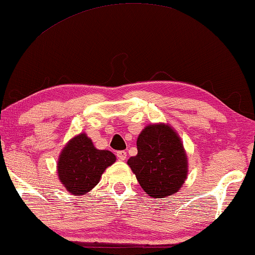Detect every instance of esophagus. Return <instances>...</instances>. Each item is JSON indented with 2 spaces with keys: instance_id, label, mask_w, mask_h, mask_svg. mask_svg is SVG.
Here are the masks:
<instances>
[{
  "instance_id": "obj_1",
  "label": "esophagus",
  "mask_w": 255,
  "mask_h": 255,
  "mask_svg": "<svg viewBox=\"0 0 255 255\" xmlns=\"http://www.w3.org/2000/svg\"><path fill=\"white\" fill-rule=\"evenodd\" d=\"M117 157L120 160H125L127 159V152L125 151H117Z\"/></svg>"
}]
</instances>
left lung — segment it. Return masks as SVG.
Listing matches in <instances>:
<instances>
[{"mask_svg": "<svg viewBox=\"0 0 255 255\" xmlns=\"http://www.w3.org/2000/svg\"><path fill=\"white\" fill-rule=\"evenodd\" d=\"M137 156L128 160L140 186L150 197L176 193L187 174L180 138L168 125H148L137 139Z\"/></svg>", "mask_w": 255, "mask_h": 255, "instance_id": "obj_1", "label": "left lung"}]
</instances>
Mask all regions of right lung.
<instances>
[{
  "label": "right lung",
  "mask_w": 255,
  "mask_h": 255,
  "mask_svg": "<svg viewBox=\"0 0 255 255\" xmlns=\"http://www.w3.org/2000/svg\"><path fill=\"white\" fill-rule=\"evenodd\" d=\"M115 161L112 152L97 150L90 138L81 133L69 141L59 156V180L70 193L84 194L99 183L105 168Z\"/></svg>",
  "instance_id": "obj_1"
}]
</instances>
